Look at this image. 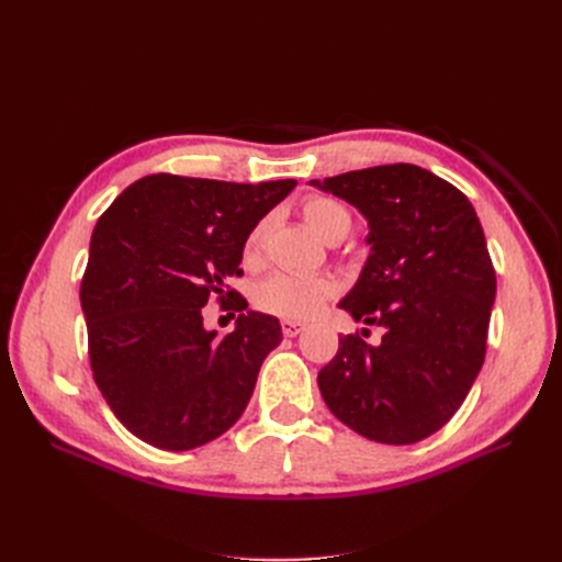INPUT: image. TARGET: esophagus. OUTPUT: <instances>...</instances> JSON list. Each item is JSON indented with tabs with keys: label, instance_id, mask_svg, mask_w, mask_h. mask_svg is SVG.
Returning a JSON list of instances; mask_svg holds the SVG:
<instances>
[{
	"label": "esophagus",
	"instance_id": "34e87169",
	"mask_svg": "<svg viewBox=\"0 0 562 562\" xmlns=\"http://www.w3.org/2000/svg\"><path fill=\"white\" fill-rule=\"evenodd\" d=\"M283 328V335L285 337H297L302 330H304V323H297V321H283L281 323Z\"/></svg>",
	"mask_w": 562,
	"mask_h": 562
}]
</instances>
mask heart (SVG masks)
Listing matches in <instances>:
<instances>
[{
    "instance_id": "1",
    "label": "heart",
    "mask_w": 562,
    "mask_h": 562,
    "mask_svg": "<svg viewBox=\"0 0 562 562\" xmlns=\"http://www.w3.org/2000/svg\"><path fill=\"white\" fill-rule=\"evenodd\" d=\"M302 215L307 223L326 239L328 244L342 241L351 232L349 211L333 199L312 196L304 203ZM274 217L265 215L252 225L244 241V262L248 267H258L262 260V250L267 236L271 232ZM337 293V285L330 277L323 274H291V271H277L255 285L252 302L265 314H271L283 321H307L321 312Z\"/></svg>"
}]
</instances>
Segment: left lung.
Listing matches in <instances>:
<instances>
[{
	"mask_svg": "<svg viewBox=\"0 0 562 562\" xmlns=\"http://www.w3.org/2000/svg\"><path fill=\"white\" fill-rule=\"evenodd\" d=\"M312 184L366 215L370 255L339 310L384 328L378 347L339 337L321 396L375 443H417L452 419L485 361L497 277L481 220L454 184L413 164Z\"/></svg>",
	"mask_w": 562,
	"mask_h": 562,
	"instance_id": "1",
	"label": "left lung"
}]
</instances>
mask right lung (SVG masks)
<instances>
[{
    "mask_svg": "<svg viewBox=\"0 0 562 562\" xmlns=\"http://www.w3.org/2000/svg\"><path fill=\"white\" fill-rule=\"evenodd\" d=\"M295 184L157 173L100 215L79 293L89 359L110 411L145 443L192 450L244 415L281 323L248 312L227 279L244 274L252 225ZM211 296L240 312L225 338L202 328Z\"/></svg>",
    "mask_w": 562,
    "mask_h": 562,
    "instance_id": "obj_1",
    "label": "right lung"
}]
</instances>
